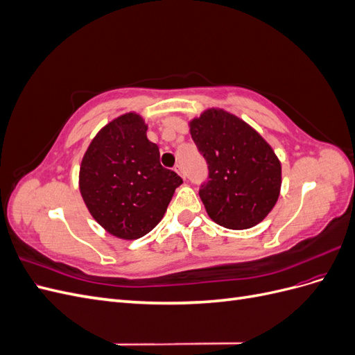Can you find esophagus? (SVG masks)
Listing matches in <instances>:
<instances>
[{
    "mask_svg": "<svg viewBox=\"0 0 355 355\" xmlns=\"http://www.w3.org/2000/svg\"><path fill=\"white\" fill-rule=\"evenodd\" d=\"M175 170L178 171V173L182 176V178H184V179H187V175H185V171H184V168H182V166H176L175 167Z\"/></svg>",
    "mask_w": 355,
    "mask_h": 355,
    "instance_id": "1",
    "label": "esophagus"
}]
</instances>
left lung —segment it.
I'll use <instances>...</instances> for the list:
<instances>
[{"instance_id":"left-lung-1","label":"left lung","mask_w":355,"mask_h":355,"mask_svg":"<svg viewBox=\"0 0 355 355\" xmlns=\"http://www.w3.org/2000/svg\"><path fill=\"white\" fill-rule=\"evenodd\" d=\"M191 136L207 163L200 198L220 227L245 230L265 219L278 200L282 164L263 137L240 118L209 110L191 121Z\"/></svg>"}]
</instances>
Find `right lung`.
Segmentation results:
<instances>
[{
    "label": "right lung",
    "instance_id": "right-lung-1",
    "mask_svg": "<svg viewBox=\"0 0 355 355\" xmlns=\"http://www.w3.org/2000/svg\"><path fill=\"white\" fill-rule=\"evenodd\" d=\"M182 178L159 163L137 114H125L96 136L80 168V191L92 216L118 239L144 237L163 219Z\"/></svg>",
    "mask_w": 355,
    "mask_h": 355
}]
</instances>
